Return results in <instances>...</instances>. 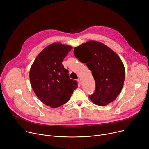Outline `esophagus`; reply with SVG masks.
I'll return each instance as SVG.
<instances>
[{
    "mask_svg": "<svg viewBox=\"0 0 149 149\" xmlns=\"http://www.w3.org/2000/svg\"><path fill=\"white\" fill-rule=\"evenodd\" d=\"M77 81H78V82H79V84L81 85H81L82 84V80H81V78H78V79H77Z\"/></svg>",
    "mask_w": 149,
    "mask_h": 149,
    "instance_id": "esophagus-1",
    "label": "esophagus"
}]
</instances>
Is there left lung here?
Here are the masks:
<instances>
[{
  "instance_id": "1",
  "label": "left lung",
  "mask_w": 149,
  "mask_h": 149,
  "mask_svg": "<svg viewBox=\"0 0 149 149\" xmlns=\"http://www.w3.org/2000/svg\"><path fill=\"white\" fill-rule=\"evenodd\" d=\"M75 56L86 63L95 82L91 101L100 106L112 102L121 92L124 82L125 68L118 55L101 42L90 40L75 47Z\"/></svg>"
}]
</instances>
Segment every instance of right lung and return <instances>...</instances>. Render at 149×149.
Segmentation results:
<instances>
[{"label": "right lung", "instance_id": "add662e5", "mask_svg": "<svg viewBox=\"0 0 149 149\" xmlns=\"http://www.w3.org/2000/svg\"><path fill=\"white\" fill-rule=\"evenodd\" d=\"M72 49L68 45L53 43L38 54L31 67L29 78L35 94L51 108L67 102L77 88V81L70 79L62 64Z\"/></svg>", "mask_w": 149, "mask_h": 149}]
</instances>
